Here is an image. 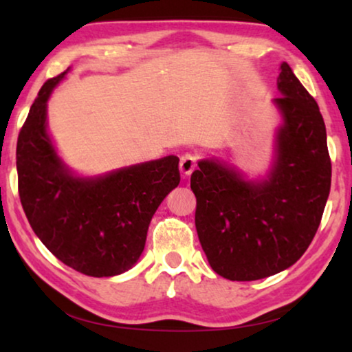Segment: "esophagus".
Segmentation results:
<instances>
[{"mask_svg": "<svg viewBox=\"0 0 352 352\" xmlns=\"http://www.w3.org/2000/svg\"><path fill=\"white\" fill-rule=\"evenodd\" d=\"M197 166V156L194 153H185L180 160V170L183 175L192 174V170L196 169Z\"/></svg>", "mask_w": 352, "mask_h": 352, "instance_id": "34e87169", "label": "esophagus"}]
</instances>
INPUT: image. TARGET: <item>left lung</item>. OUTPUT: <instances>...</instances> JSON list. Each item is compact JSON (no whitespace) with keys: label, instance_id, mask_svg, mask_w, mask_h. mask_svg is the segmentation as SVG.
Segmentation results:
<instances>
[{"label":"left lung","instance_id":"left-lung-1","mask_svg":"<svg viewBox=\"0 0 352 352\" xmlns=\"http://www.w3.org/2000/svg\"><path fill=\"white\" fill-rule=\"evenodd\" d=\"M274 98L283 125L267 180L246 182L210 160L191 175L196 228L210 266L228 280L249 282L287 270L320 227L331 191L326 125L315 98L287 63Z\"/></svg>","mask_w":352,"mask_h":352}]
</instances>
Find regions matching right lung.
<instances>
[{
	"mask_svg": "<svg viewBox=\"0 0 352 352\" xmlns=\"http://www.w3.org/2000/svg\"><path fill=\"white\" fill-rule=\"evenodd\" d=\"M65 74L42 86L20 130V202L32 230L56 258L86 276H117L141 256L156 208L180 183L178 158L170 155L100 178L72 175L45 124L48 97Z\"/></svg>",
	"mask_w": 352,
	"mask_h": 352,
	"instance_id": "1",
	"label": "right lung"
}]
</instances>
